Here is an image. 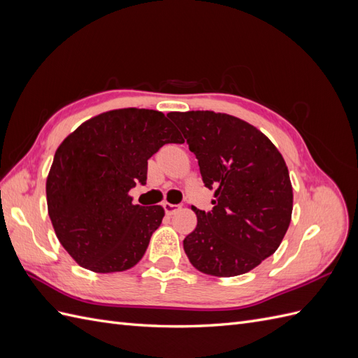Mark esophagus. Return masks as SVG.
Segmentation results:
<instances>
[{
  "label": "esophagus",
  "mask_w": 358,
  "mask_h": 358,
  "mask_svg": "<svg viewBox=\"0 0 358 358\" xmlns=\"http://www.w3.org/2000/svg\"><path fill=\"white\" fill-rule=\"evenodd\" d=\"M164 210L167 215H175L179 209H180V204H171V203H164Z\"/></svg>",
  "instance_id": "esophagus-1"
}]
</instances>
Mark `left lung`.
<instances>
[{
	"mask_svg": "<svg viewBox=\"0 0 358 358\" xmlns=\"http://www.w3.org/2000/svg\"><path fill=\"white\" fill-rule=\"evenodd\" d=\"M199 159L213 209L199 210L196 230L183 241L201 273L230 278L272 255L288 230L292 187L276 146L242 119L210 110L167 115Z\"/></svg>",
	"mask_w": 358,
	"mask_h": 358,
	"instance_id": "obj_1",
	"label": "left lung"
}]
</instances>
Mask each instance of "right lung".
<instances>
[{"instance_id":"1","label":"right lung","mask_w":358,"mask_h":358,"mask_svg":"<svg viewBox=\"0 0 358 358\" xmlns=\"http://www.w3.org/2000/svg\"><path fill=\"white\" fill-rule=\"evenodd\" d=\"M182 142L164 113L136 107L96 115L64 138L46 197L53 230L76 263L113 273L142 259L164 209L133 204L128 192L146 182L148 159L161 146Z\"/></svg>"}]
</instances>
